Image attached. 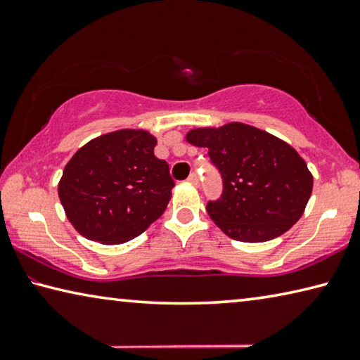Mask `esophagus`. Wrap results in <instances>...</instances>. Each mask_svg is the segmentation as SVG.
<instances>
[{
    "mask_svg": "<svg viewBox=\"0 0 360 360\" xmlns=\"http://www.w3.org/2000/svg\"><path fill=\"white\" fill-rule=\"evenodd\" d=\"M187 181L191 182V184H193V186H198V184H200V178H198L197 173H192V174L187 178Z\"/></svg>",
    "mask_w": 360,
    "mask_h": 360,
    "instance_id": "obj_1",
    "label": "esophagus"
}]
</instances>
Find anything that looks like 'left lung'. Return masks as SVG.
Returning <instances> with one entry per match:
<instances>
[{
  "label": "left lung",
  "mask_w": 360,
  "mask_h": 360,
  "mask_svg": "<svg viewBox=\"0 0 360 360\" xmlns=\"http://www.w3.org/2000/svg\"><path fill=\"white\" fill-rule=\"evenodd\" d=\"M186 139L208 149L222 176L221 198L210 202L206 211L230 238L264 243L302 217L313 174L290 144L241 122L193 129Z\"/></svg>",
  "instance_id": "8db88e82"
}]
</instances>
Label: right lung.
Segmentation results:
<instances>
[{
    "instance_id": "right-lung-1",
    "label": "right lung",
    "mask_w": 360,
    "mask_h": 360,
    "mask_svg": "<svg viewBox=\"0 0 360 360\" xmlns=\"http://www.w3.org/2000/svg\"><path fill=\"white\" fill-rule=\"evenodd\" d=\"M155 144L149 131L124 129L94 138L66 163L58 197L84 238L120 245L163 214L174 181Z\"/></svg>"
}]
</instances>
